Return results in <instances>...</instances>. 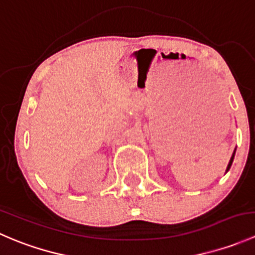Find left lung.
<instances>
[{"label": "left lung", "instance_id": "left-lung-1", "mask_svg": "<svg viewBox=\"0 0 255 255\" xmlns=\"http://www.w3.org/2000/svg\"><path fill=\"white\" fill-rule=\"evenodd\" d=\"M235 154H236V149H235V151H233L232 156H231V160H230V163H228L227 169H226V173H227V171L230 170V169H231V165H232V163H233V159H235Z\"/></svg>", "mask_w": 255, "mask_h": 255}]
</instances>
